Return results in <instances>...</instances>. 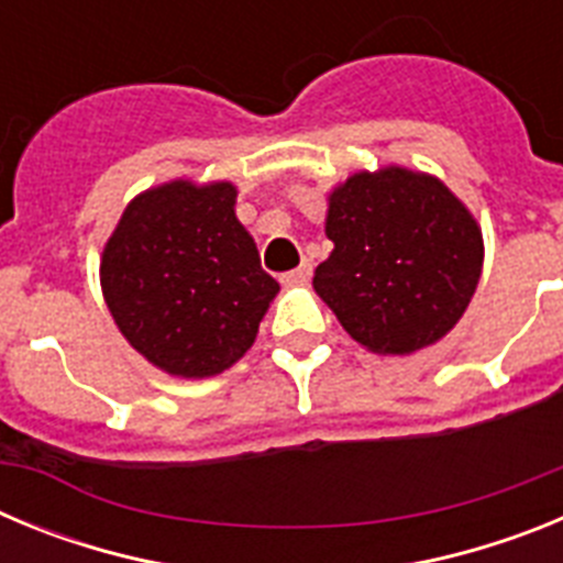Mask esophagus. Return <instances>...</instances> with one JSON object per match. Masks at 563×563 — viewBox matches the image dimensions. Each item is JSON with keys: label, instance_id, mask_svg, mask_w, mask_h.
Segmentation results:
<instances>
[{"label": "esophagus", "instance_id": "esophagus-1", "mask_svg": "<svg viewBox=\"0 0 563 563\" xmlns=\"http://www.w3.org/2000/svg\"><path fill=\"white\" fill-rule=\"evenodd\" d=\"M310 276H312V265L310 262H305V265L296 267V271L282 273V278H278V282H282L285 287H298V285H307V282H310Z\"/></svg>", "mask_w": 563, "mask_h": 563}]
</instances>
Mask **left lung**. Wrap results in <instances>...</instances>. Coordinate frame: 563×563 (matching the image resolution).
Instances as JSON below:
<instances>
[{
    "instance_id": "8db88e82",
    "label": "left lung",
    "mask_w": 563,
    "mask_h": 563,
    "mask_svg": "<svg viewBox=\"0 0 563 563\" xmlns=\"http://www.w3.org/2000/svg\"><path fill=\"white\" fill-rule=\"evenodd\" d=\"M335 251L312 287L341 327L380 355L440 341L479 285L482 231L429 174L361 172L330 194Z\"/></svg>"
}]
</instances>
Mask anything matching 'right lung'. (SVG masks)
I'll return each instance as SVG.
<instances>
[{"label": "right lung", "instance_id": "right-lung-1", "mask_svg": "<svg viewBox=\"0 0 563 563\" xmlns=\"http://www.w3.org/2000/svg\"><path fill=\"white\" fill-rule=\"evenodd\" d=\"M233 202L231 183H166L129 202L103 247L101 287L114 324L168 375L228 369L251 350L278 292Z\"/></svg>", "mask_w": 563, "mask_h": 563}]
</instances>
